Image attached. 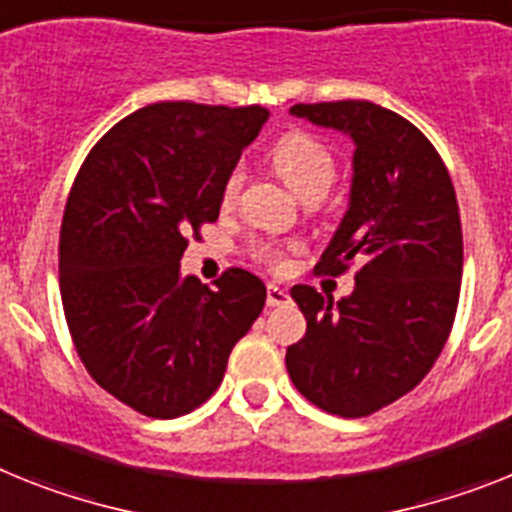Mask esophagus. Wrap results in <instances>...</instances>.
Instances as JSON below:
<instances>
[{"mask_svg": "<svg viewBox=\"0 0 512 512\" xmlns=\"http://www.w3.org/2000/svg\"><path fill=\"white\" fill-rule=\"evenodd\" d=\"M286 302H289V294L270 283V286H268V307H283Z\"/></svg>", "mask_w": 512, "mask_h": 512, "instance_id": "1", "label": "esophagus"}]
</instances>
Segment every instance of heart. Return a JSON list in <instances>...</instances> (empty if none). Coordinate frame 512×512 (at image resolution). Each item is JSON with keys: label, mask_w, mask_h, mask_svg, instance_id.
<instances>
[{"label": "heart", "mask_w": 512, "mask_h": 512, "mask_svg": "<svg viewBox=\"0 0 512 512\" xmlns=\"http://www.w3.org/2000/svg\"><path fill=\"white\" fill-rule=\"evenodd\" d=\"M273 166L278 174L286 179L291 190L304 200H320L336 182V158L325 143H320L309 132H289L273 145ZM242 190V169H231L223 179L221 203L231 205ZM294 247L283 244H257L255 260L268 265L270 270H281L286 265V257Z\"/></svg>", "instance_id": "heart-1"}]
</instances>
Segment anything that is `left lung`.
<instances>
[{
	"instance_id": "1",
	"label": "left lung",
	"mask_w": 512,
	"mask_h": 512,
	"mask_svg": "<svg viewBox=\"0 0 512 512\" xmlns=\"http://www.w3.org/2000/svg\"><path fill=\"white\" fill-rule=\"evenodd\" d=\"M291 114L354 137L349 213L315 270L338 278L354 268L356 286L338 304L312 286L291 289L307 333L286 369L317 409L359 419L414 390L448 341L461 213L440 153L401 114L369 101L296 103Z\"/></svg>"
}]
</instances>
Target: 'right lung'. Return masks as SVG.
<instances>
[{
    "label": "right lung",
    "instance_id": "1",
    "mask_svg": "<svg viewBox=\"0 0 512 512\" xmlns=\"http://www.w3.org/2000/svg\"><path fill=\"white\" fill-rule=\"evenodd\" d=\"M263 106L150 103L117 122L77 171L59 231V289L88 375L150 419L216 393L231 349L265 307V283L229 268L210 286L179 276L223 179L263 130Z\"/></svg>",
    "mask_w": 512,
    "mask_h": 512
}]
</instances>
